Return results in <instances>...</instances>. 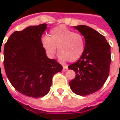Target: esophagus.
I'll return each instance as SVG.
<instances>
[{"mask_svg":"<svg viewBox=\"0 0 120 120\" xmlns=\"http://www.w3.org/2000/svg\"><path fill=\"white\" fill-rule=\"evenodd\" d=\"M67 69H68V67H67V65H63V71H66Z\"/></svg>","mask_w":120,"mask_h":120,"instance_id":"esophagus-1","label":"esophagus"}]
</instances>
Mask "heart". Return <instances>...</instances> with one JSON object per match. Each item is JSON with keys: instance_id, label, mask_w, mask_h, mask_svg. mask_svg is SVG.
Returning a JSON list of instances; mask_svg holds the SVG:
<instances>
[{"instance_id": "b5f03b06", "label": "heart", "mask_w": 120, "mask_h": 120, "mask_svg": "<svg viewBox=\"0 0 120 120\" xmlns=\"http://www.w3.org/2000/svg\"><path fill=\"white\" fill-rule=\"evenodd\" d=\"M41 45L49 57L53 58L58 47L61 61L74 62L82 56L85 51V41L82 35L74 33L65 25L54 27L49 36L41 39Z\"/></svg>"}]
</instances>
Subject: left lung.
<instances>
[{"mask_svg":"<svg viewBox=\"0 0 120 120\" xmlns=\"http://www.w3.org/2000/svg\"><path fill=\"white\" fill-rule=\"evenodd\" d=\"M85 38V51L77 62L68 66L75 72L69 81L73 93L87 95L96 92L109 76L111 63L110 46L104 36L86 25L73 26Z\"/></svg>","mask_w":120,"mask_h":120,"instance_id":"left-lung-1","label":"left lung"}]
</instances>
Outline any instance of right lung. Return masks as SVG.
Returning <instances> with one entry per match:
<instances>
[{
    "label": "right lung",
    "instance_id": "obj_1",
    "mask_svg": "<svg viewBox=\"0 0 120 120\" xmlns=\"http://www.w3.org/2000/svg\"><path fill=\"white\" fill-rule=\"evenodd\" d=\"M47 28L44 23L15 31L4 45V67L7 77L19 92L29 97L47 94L53 75L63 69L57 61L47 57L41 45V36Z\"/></svg>",
    "mask_w": 120,
    "mask_h": 120
}]
</instances>
